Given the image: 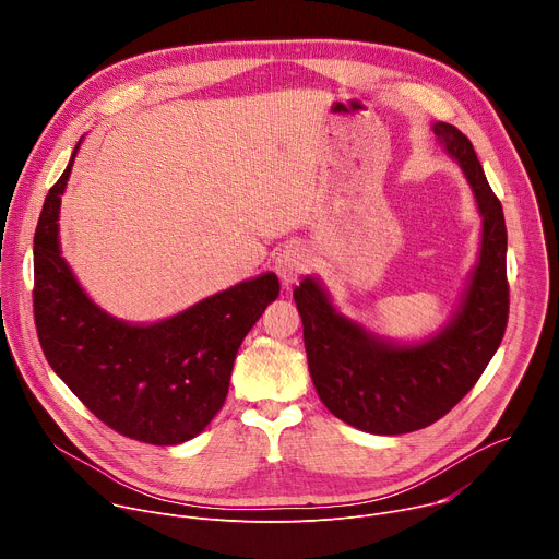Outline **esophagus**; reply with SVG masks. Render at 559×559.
<instances>
[{"label": "esophagus", "instance_id": "1", "mask_svg": "<svg viewBox=\"0 0 559 559\" xmlns=\"http://www.w3.org/2000/svg\"><path fill=\"white\" fill-rule=\"evenodd\" d=\"M274 270H276V274H278V278H281V283L285 285V287H289L292 283H296L300 276H302V272L307 270V254H305V250L300 248V246H285L278 254H276V261H274Z\"/></svg>", "mask_w": 559, "mask_h": 559}]
</instances>
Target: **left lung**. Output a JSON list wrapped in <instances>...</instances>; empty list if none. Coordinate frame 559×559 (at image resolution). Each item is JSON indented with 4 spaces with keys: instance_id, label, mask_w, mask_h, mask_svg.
Instances as JSON below:
<instances>
[{
    "instance_id": "obj_1",
    "label": "left lung",
    "mask_w": 559,
    "mask_h": 559,
    "mask_svg": "<svg viewBox=\"0 0 559 559\" xmlns=\"http://www.w3.org/2000/svg\"><path fill=\"white\" fill-rule=\"evenodd\" d=\"M431 130L462 168L483 216L477 263L444 328L423 341L397 343L338 311L316 276H305L294 289L318 397L343 423L376 436L418 431L449 414L483 376L507 330L502 205L471 141L444 121Z\"/></svg>"
}]
</instances>
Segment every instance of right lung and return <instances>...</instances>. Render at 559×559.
I'll list each match as a JSON object with an SVG mask.
<instances>
[{
  "label": "right lung",
  "instance_id": "obj_1",
  "mask_svg": "<svg viewBox=\"0 0 559 559\" xmlns=\"http://www.w3.org/2000/svg\"><path fill=\"white\" fill-rule=\"evenodd\" d=\"M79 143L35 229L33 307L44 356L117 433L158 447L181 444L223 407L236 352L276 300L278 278L265 272L156 323H128L102 309L74 278L59 243L61 194Z\"/></svg>",
  "mask_w": 559,
  "mask_h": 559
}]
</instances>
